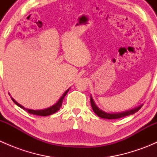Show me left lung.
Segmentation results:
<instances>
[{"label":"left lung","mask_w":157,"mask_h":157,"mask_svg":"<svg viewBox=\"0 0 157 157\" xmlns=\"http://www.w3.org/2000/svg\"><path fill=\"white\" fill-rule=\"evenodd\" d=\"M90 103H91V106H92V109H93V112H94L98 116L102 118H106V119H116V118H120L124 116H128V115H133V114L137 112V111L142 107L141 105V106H139L137 107V108L132 109V110L127 111V112H120V113H116V114H109V113H106V112H104L103 111L100 110V109L98 108V107L96 105V104H95V102H93V99H92L91 96H90Z\"/></svg>","instance_id":"1"}]
</instances>
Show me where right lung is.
Segmentation results:
<instances>
[{
	"label": "right lung",
	"instance_id": "add662e5",
	"mask_svg": "<svg viewBox=\"0 0 157 157\" xmlns=\"http://www.w3.org/2000/svg\"><path fill=\"white\" fill-rule=\"evenodd\" d=\"M69 90H67V91L65 92V93L63 94V96H61V98H60V99L58 100V102H57L55 105H54L53 106L50 107V108H48L46 109H43V110H32V109H26L24 108L23 106H22L21 105H20V104L18 103V102H16L15 100H14L12 98V100L13 101L14 103L16 104V105H18L19 107H20V108L25 109L26 111H27L30 114H33V115H40V116H47V115H52V114L55 113L56 112H58V110H59L60 109H61V105H62V102H63V99H64V96H66V94L67 93V92H68Z\"/></svg>",
	"mask_w": 157,
	"mask_h": 157
}]
</instances>
